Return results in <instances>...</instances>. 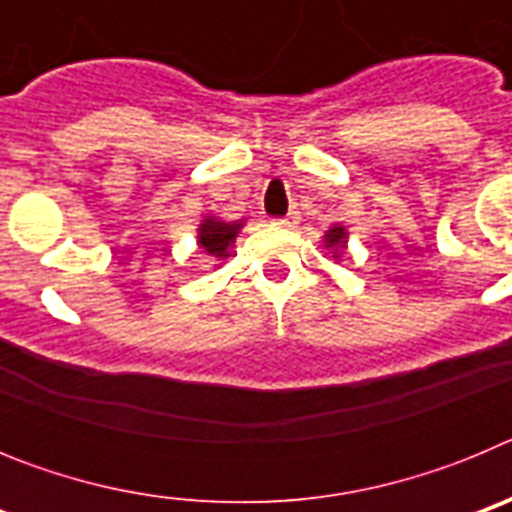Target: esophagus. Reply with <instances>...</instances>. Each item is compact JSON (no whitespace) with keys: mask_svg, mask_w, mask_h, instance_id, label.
I'll return each instance as SVG.
<instances>
[{"mask_svg":"<svg viewBox=\"0 0 512 512\" xmlns=\"http://www.w3.org/2000/svg\"><path fill=\"white\" fill-rule=\"evenodd\" d=\"M297 223H300V212H289V215L274 220V225H282V228H295Z\"/></svg>","mask_w":512,"mask_h":512,"instance_id":"34e87169","label":"esophagus"}]
</instances>
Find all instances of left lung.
I'll return each instance as SVG.
<instances>
[{
  "instance_id": "left-lung-1",
  "label": "left lung",
  "mask_w": 512,
  "mask_h": 512,
  "mask_svg": "<svg viewBox=\"0 0 512 512\" xmlns=\"http://www.w3.org/2000/svg\"><path fill=\"white\" fill-rule=\"evenodd\" d=\"M346 228H343V225H333V228L328 230V233H325V243H328V246H333L338 251V248H343V243H346Z\"/></svg>"
}]
</instances>
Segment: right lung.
Listing matches in <instances>:
<instances>
[{
    "label": "right lung",
    "mask_w": 512,
    "mask_h": 512,
    "mask_svg": "<svg viewBox=\"0 0 512 512\" xmlns=\"http://www.w3.org/2000/svg\"><path fill=\"white\" fill-rule=\"evenodd\" d=\"M241 230V223H223L217 217H207L200 225V246L202 251L217 256V259H225L230 256V246L235 243V235Z\"/></svg>",
    "instance_id": "add662e5"
}]
</instances>
